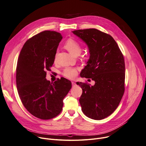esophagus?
<instances>
[{
	"instance_id": "1",
	"label": "esophagus",
	"mask_w": 146,
	"mask_h": 146,
	"mask_svg": "<svg viewBox=\"0 0 146 146\" xmlns=\"http://www.w3.org/2000/svg\"><path fill=\"white\" fill-rule=\"evenodd\" d=\"M72 86L73 87H75L76 86V83L74 82H72Z\"/></svg>"
}]
</instances>
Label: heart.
Segmentation results:
<instances>
[{"instance_id": "heart-1", "label": "heart", "mask_w": 146, "mask_h": 146, "mask_svg": "<svg viewBox=\"0 0 146 146\" xmlns=\"http://www.w3.org/2000/svg\"><path fill=\"white\" fill-rule=\"evenodd\" d=\"M65 47L74 56H78L81 52V47L80 43L74 39H68L65 44ZM62 74L68 78L72 79L77 75V71L74 68L68 67L64 69Z\"/></svg>"}]
</instances>
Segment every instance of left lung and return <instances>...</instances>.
<instances>
[{
    "mask_svg": "<svg viewBox=\"0 0 146 146\" xmlns=\"http://www.w3.org/2000/svg\"><path fill=\"white\" fill-rule=\"evenodd\" d=\"M87 44L90 58L80 73L95 81L90 86L77 82L82 93L79 99L82 112L90 118L103 119L118 106L124 93L125 62L113 38L95 29L72 31Z\"/></svg>",
    "mask_w": 146,
    "mask_h": 146,
    "instance_id": "8db88e82",
    "label": "left lung"
}]
</instances>
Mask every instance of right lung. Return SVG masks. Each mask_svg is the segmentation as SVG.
<instances>
[{
    "instance_id": "add662e5",
    "label": "right lung",
    "mask_w": 146,
    "mask_h": 146,
    "mask_svg": "<svg viewBox=\"0 0 146 146\" xmlns=\"http://www.w3.org/2000/svg\"><path fill=\"white\" fill-rule=\"evenodd\" d=\"M62 36L59 33L44 31L28 40L18 60L16 82L23 105L33 116L50 119L62 110L63 100L72 87L65 78L53 83L47 80Z\"/></svg>"
}]
</instances>
